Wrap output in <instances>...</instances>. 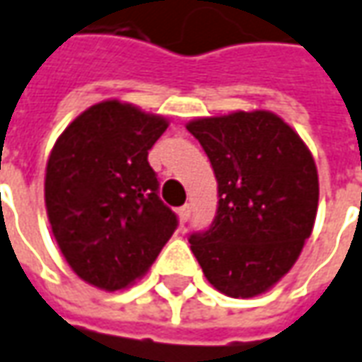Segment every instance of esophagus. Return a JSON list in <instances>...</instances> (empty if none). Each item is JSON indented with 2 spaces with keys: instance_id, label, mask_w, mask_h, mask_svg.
Listing matches in <instances>:
<instances>
[{
  "instance_id": "obj_1",
  "label": "esophagus",
  "mask_w": 362,
  "mask_h": 362,
  "mask_svg": "<svg viewBox=\"0 0 362 362\" xmlns=\"http://www.w3.org/2000/svg\"><path fill=\"white\" fill-rule=\"evenodd\" d=\"M190 214H192L190 204H184L182 208H178V218H180L182 223H186L188 220H190Z\"/></svg>"
}]
</instances>
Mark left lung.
Returning <instances> with one entry per match:
<instances>
[{
	"label": "left lung",
	"mask_w": 362,
	"mask_h": 362,
	"mask_svg": "<svg viewBox=\"0 0 362 362\" xmlns=\"http://www.w3.org/2000/svg\"><path fill=\"white\" fill-rule=\"evenodd\" d=\"M186 129L208 154L218 210L188 242L206 279L230 297H255L284 277L311 235L319 178L311 152L267 110L196 119Z\"/></svg>",
	"instance_id": "obj_1"
}]
</instances>
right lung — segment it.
Instances as JSON below:
<instances>
[{
  "label": "right lung",
  "mask_w": 362,
  "mask_h": 362,
  "mask_svg": "<svg viewBox=\"0 0 362 362\" xmlns=\"http://www.w3.org/2000/svg\"><path fill=\"white\" fill-rule=\"evenodd\" d=\"M166 129L162 117L105 100L78 115L51 150V230L71 269L98 289L117 291L142 277L178 228L148 164Z\"/></svg>",
  "instance_id": "obj_1"
}]
</instances>
